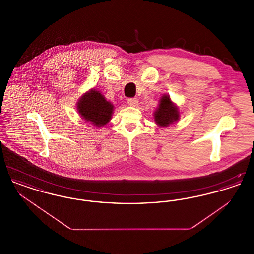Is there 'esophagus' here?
Here are the masks:
<instances>
[{"mask_svg": "<svg viewBox=\"0 0 254 254\" xmlns=\"http://www.w3.org/2000/svg\"><path fill=\"white\" fill-rule=\"evenodd\" d=\"M127 104L131 107H135L138 104V99L137 98H128L127 99Z\"/></svg>", "mask_w": 254, "mask_h": 254, "instance_id": "esophagus-1", "label": "esophagus"}]
</instances>
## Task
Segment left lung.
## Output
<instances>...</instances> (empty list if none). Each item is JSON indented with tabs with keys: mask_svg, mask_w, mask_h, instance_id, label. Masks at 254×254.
<instances>
[{
	"mask_svg": "<svg viewBox=\"0 0 254 254\" xmlns=\"http://www.w3.org/2000/svg\"><path fill=\"white\" fill-rule=\"evenodd\" d=\"M154 119L160 127H168L179 119L178 109L172 104L168 95L162 97L157 110L154 113Z\"/></svg>",
	"mask_w": 254,
	"mask_h": 254,
	"instance_id": "obj_1",
	"label": "left lung"
}]
</instances>
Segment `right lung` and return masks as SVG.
I'll list each match as a JSON object with an SVG mask.
<instances>
[{
    "instance_id": "right-lung-1",
    "label": "right lung",
    "mask_w": 254,
    "mask_h": 254,
    "mask_svg": "<svg viewBox=\"0 0 254 254\" xmlns=\"http://www.w3.org/2000/svg\"><path fill=\"white\" fill-rule=\"evenodd\" d=\"M78 111L85 120L101 127L110 120L113 106L99 91L92 89L78 102Z\"/></svg>"
}]
</instances>
